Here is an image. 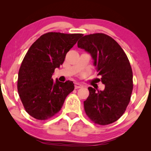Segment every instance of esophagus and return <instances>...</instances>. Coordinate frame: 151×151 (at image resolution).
Returning <instances> with one entry per match:
<instances>
[{
  "mask_svg": "<svg viewBox=\"0 0 151 151\" xmlns=\"http://www.w3.org/2000/svg\"><path fill=\"white\" fill-rule=\"evenodd\" d=\"M82 87H83V85H82V84H80V83H77V82L75 83V88H82Z\"/></svg>",
  "mask_w": 151,
  "mask_h": 151,
  "instance_id": "1",
  "label": "esophagus"
}]
</instances>
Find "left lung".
Listing matches in <instances>:
<instances>
[{"label": "left lung", "mask_w": 151, "mask_h": 151, "mask_svg": "<svg viewBox=\"0 0 151 151\" xmlns=\"http://www.w3.org/2000/svg\"><path fill=\"white\" fill-rule=\"evenodd\" d=\"M93 60L103 91L88 87L89 96L84 102V111L94 123L106 125L117 121L131 100L133 71L128 58L119 45L104 34L86 35L78 42Z\"/></svg>", "instance_id": "1"}]
</instances>
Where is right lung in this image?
Instances as JSON below:
<instances>
[{
	"label": "right lung",
	"mask_w": 151,
	"mask_h": 151,
	"mask_svg": "<svg viewBox=\"0 0 151 151\" xmlns=\"http://www.w3.org/2000/svg\"><path fill=\"white\" fill-rule=\"evenodd\" d=\"M81 34L49 32L33 43L22 62L18 78V91L24 109L31 116L45 120L60 110L74 84L54 82L52 76Z\"/></svg>",
	"instance_id": "1"
}]
</instances>
